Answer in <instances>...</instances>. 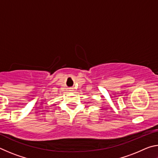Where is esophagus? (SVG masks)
Returning a JSON list of instances; mask_svg holds the SVG:
<instances>
[{
	"label": "esophagus",
	"mask_w": 158,
	"mask_h": 158,
	"mask_svg": "<svg viewBox=\"0 0 158 158\" xmlns=\"http://www.w3.org/2000/svg\"><path fill=\"white\" fill-rule=\"evenodd\" d=\"M71 90V91H72V90Z\"/></svg>",
	"instance_id": "obj_1"
}]
</instances>
